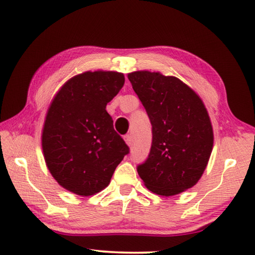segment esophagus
Returning <instances> with one entry per match:
<instances>
[{
    "mask_svg": "<svg viewBox=\"0 0 255 255\" xmlns=\"http://www.w3.org/2000/svg\"><path fill=\"white\" fill-rule=\"evenodd\" d=\"M124 139H125V141H126V144L128 146H130L132 144V138H131L130 135H126L124 137Z\"/></svg>",
    "mask_w": 255,
    "mask_h": 255,
    "instance_id": "obj_1",
    "label": "esophagus"
}]
</instances>
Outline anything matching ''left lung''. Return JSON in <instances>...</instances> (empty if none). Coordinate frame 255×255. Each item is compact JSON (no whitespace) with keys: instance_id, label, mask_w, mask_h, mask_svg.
<instances>
[{"instance_id":"obj_1","label":"left lung","mask_w":255,"mask_h":255,"mask_svg":"<svg viewBox=\"0 0 255 255\" xmlns=\"http://www.w3.org/2000/svg\"><path fill=\"white\" fill-rule=\"evenodd\" d=\"M152 124L148 157L137 166L146 187L174 196L195 185L208 164L214 133L197 93L174 76L138 71L128 74Z\"/></svg>"}]
</instances>
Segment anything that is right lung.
<instances>
[{"label":"right lung","instance_id":"right-lung-1","mask_svg":"<svg viewBox=\"0 0 255 255\" xmlns=\"http://www.w3.org/2000/svg\"><path fill=\"white\" fill-rule=\"evenodd\" d=\"M124 83L123 73H82L62 86L47 112L41 136L47 167L75 195L92 196L108 187L129 153L106 110Z\"/></svg>","mask_w":255,"mask_h":255}]
</instances>
